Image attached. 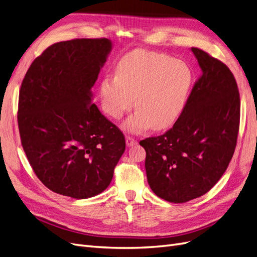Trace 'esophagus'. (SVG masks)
I'll list each match as a JSON object with an SVG mask.
<instances>
[{"label":"esophagus","mask_w":257,"mask_h":257,"mask_svg":"<svg viewBox=\"0 0 257 257\" xmlns=\"http://www.w3.org/2000/svg\"><path fill=\"white\" fill-rule=\"evenodd\" d=\"M125 143H126L127 147H133V146H135L137 144V141H136V139H134L133 137L126 136L125 137Z\"/></svg>","instance_id":"esophagus-1"}]
</instances>
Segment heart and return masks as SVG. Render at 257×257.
Masks as SVG:
<instances>
[{
  "label": "heart",
  "instance_id": "heart-1",
  "mask_svg": "<svg viewBox=\"0 0 257 257\" xmlns=\"http://www.w3.org/2000/svg\"><path fill=\"white\" fill-rule=\"evenodd\" d=\"M194 75L183 61L165 53L134 50L118 62L115 76L99 84L103 110L114 120L134 105L137 112L123 123L128 132L173 126L183 113L190 97Z\"/></svg>",
  "mask_w": 257,
  "mask_h": 257
}]
</instances>
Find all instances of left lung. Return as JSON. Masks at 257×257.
I'll use <instances>...</instances> for the list:
<instances>
[{
    "label": "left lung",
    "mask_w": 257,
    "mask_h": 257,
    "mask_svg": "<svg viewBox=\"0 0 257 257\" xmlns=\"http://www.w3.org/2000/svg\"><path fill=\"white\" fill-rule=\"evenodd\" d=\"M201 76L180 118L164 135L139 142L148 183L155 195L180 204L204 195L227 169L240 121L237 82L229 68L191 48Z\"/></svg>",
    "instance_id": "obj_1"
}]
</instances>
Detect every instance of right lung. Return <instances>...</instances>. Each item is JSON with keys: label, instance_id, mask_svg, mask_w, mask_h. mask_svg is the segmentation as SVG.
<instances>
[{"label": "right lung", "instance_id": "right-lung-1", "mask_svg": "<svg viewBox=\"0 0 257 257\" xmlns=\"http://www.w3.org/2000/svg\"><path fill=\"white\" fill-rule=\"evenodd\" d=\"M111 49L107 38L57 43L22 81L23 150L38 179L61 195L85 199L104 192L125 150L122 132L93 104L91 90Z\"/></svg>", "mask_w": 257, "mask_h": 257}]
</instances>
